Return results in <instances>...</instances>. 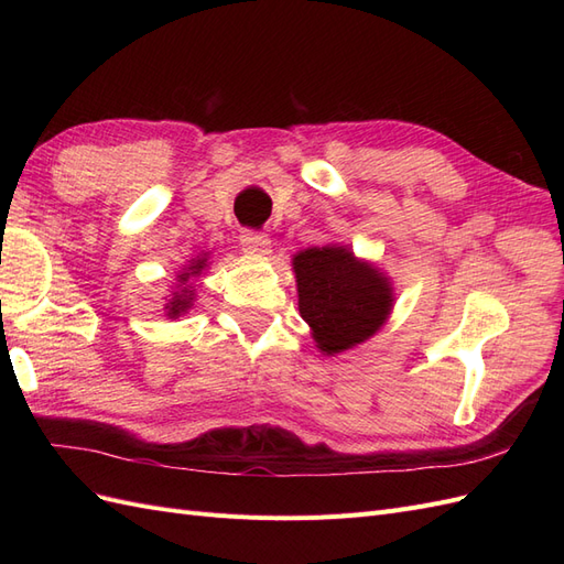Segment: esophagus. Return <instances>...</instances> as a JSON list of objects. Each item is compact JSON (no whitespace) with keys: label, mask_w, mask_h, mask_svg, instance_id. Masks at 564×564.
<instances>
[{"label":"esophagus","mask_w":564,"mask_h":564,"mask_svg":"<svg viewBox=\"0 0 564 564\" xmlns=\"http://www.w3.org/2000/svg\"><path fill=\"white\" fill-rule=\"evenodd\" d=\"M240 242H242V249L247 251V253H251V256H268L270 253V237L268 235H263V232H253V230H247L242 237H240Z\"/></svg>","instance_id":"1"}]
</instances>
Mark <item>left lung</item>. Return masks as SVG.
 Wrapping results in <instances>:
<instances>
[{
    "label": "left lung",
    "mask_w": 564,
    "mask_h": 564,
    "mask_svg": "<svg viewBox=\"0 0 564 564\" xmlns=\"http://www.w3.org/2000/svg\"><path fill=\"white\" fill-rule=\"evenodd\" d=\"M299 313L322 355L365 344L388 322L395 286L388 272L357 259L348 245H324L294 253Z\"/></svg>",
    "instance_id": "1"
}]
</instances>
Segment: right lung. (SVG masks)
Here are the masks:
<instances>
[{
  "instance_id": "add662e5",
  "label": "right lung",
  "mask_w": 564,
  "mask_h": 564,
  "mask_svg": "<svg viewBox=\"0 0 564 564\" xmlns=\"http://www.w3.org/2000/svg\"><path fill=\"white\" fill-rule=\"evenodd\" d=\"M209 268V251H199L193 256L178 272H176V282H172V292L164 296V315L169 319H178L195 305V280H199L204 272Z\"/></svg>"
}]
</instances>
